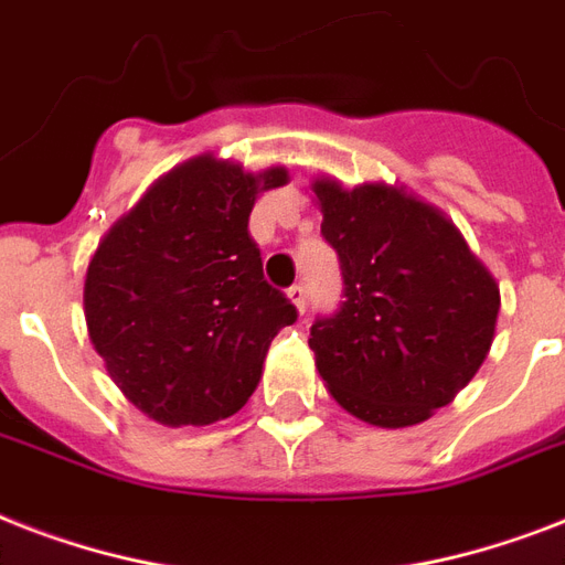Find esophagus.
I'll return each instance as SVG.
<instances>
[{"label":"esophagus","instance_id":"34e87169","mask_svg":"<svg viewBox=\"0 0 565 565\" xmlns=\"http://www.w3.org/2000/svg\"><path fill=\"white\" fill-rule=\"evenodd\" d=\"M287 296H290V301L296 305V310L305 313V308H308V290H305V284H292L290 290H287Z\"/></svg>","mask_w":565,"mask_h":565}]
</instances>
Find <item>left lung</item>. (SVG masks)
I'll return each mask as SVG.
<instances>
[{"instance_id":"1","label":"left lung","mask_w":565,"mask_h":565,"mask_svg":"<svg viewBox=\"0 0 565 565\" xmlns=\"http://www.w3.org/2000/svg\"><path fill=\"white\" fill-rule=\"evenodd\" d=\"M313 193L345 296L310 326L319 375L370 425L425 422L481 370L499 287L437 207L386 184L319 179Z\"/></svg>"}]
</instances>
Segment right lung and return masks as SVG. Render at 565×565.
<instances>
[{"instance_id":"obj_1","label":"right lung","mask_w":565,"mask_h":565,"mask_svg":"<svg viewBox=\"0 0 565 565\" xmlns=\"http://www.w3.org/2000/svg\"><path fill=\"white\" fill-rule=\"evenodd\" d=\"M287 170L252 175L202 154L163 175L102 239L84 281L87 331L114 384L163 425H211L255 393L299 310L264 278L248 213Z\"/></svg>"}]
</instances>
